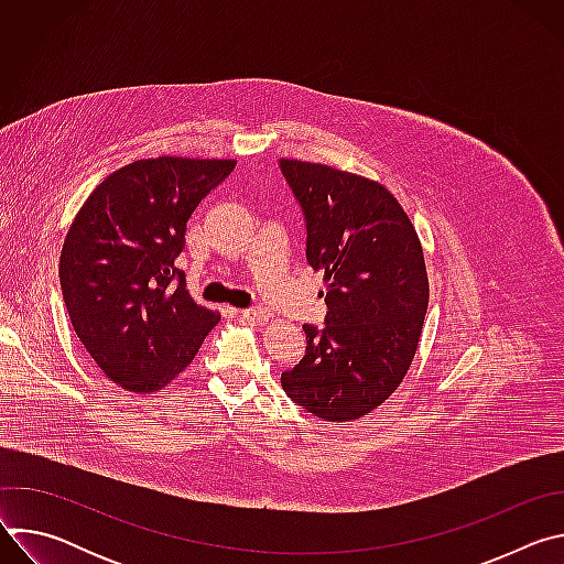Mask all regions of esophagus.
Wrapping results in <instances>:
<instances>
[{"mask_svg":"<svg viewBox=\"0 0 564 564\" xmlns=\"http://www.w3.org/2000/svg\"><path fill=\"white\" fill-rule=\"evenodd\" d=\"M240 316L248 318V321H254V324H263V321L268 318V312L263 307H259V305H252V307L240 310Z\"/></svg>","mask_w":564,"mask_h":564,"instance_id":"obj_1","label":"esophagus"}]
</instances>
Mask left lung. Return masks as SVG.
<instances>
[{"instance_id": "left-lung-1", "label": "left lung", "mask_w": 564, "mask_h": 564, "mask_svg": "<svg viewBox=\"0 0 564 564\" xmlns=\"http://www.w3.org/2000/svg\"><path fill=\"white\" fill-rule=\"evenodd\" d=\"M305 223V259L324 270V328L305 324V357L281 375L296 406L326 422L357 420L397 390L429 307L417 231L375 181L279 160Z\"/></svg>"}]
</instances>
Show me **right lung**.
I'll return each instance as SVG.
<instances>
[{
  "label": "right lung",
  "mask_w": 564,
  "mask_h": 564,
  "mask_svg": "<svg viewBox=\"0 0 564 564\" xmlns=\"http://www.w3.org/2000/svg\"><path fill=\"white\" fill-rule=\"evenodd\" d=\"M234 165L135 160L77 212L59 254L62 296L75 335L118 386L133 392L167 386L220 321L194 303L176 259L189 216Z\"/></svg>",
  "instance_id": "right-lung-1"
}]
</instances>
